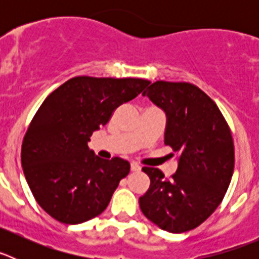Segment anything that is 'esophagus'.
<instances>
[{
  "instance_id": "esophagus-1",
  "label": "esophagus",
  "mask_w": 259,
  "mask_h": 259,
  "mask_svg": "<svg viewBox=\"0 0 259 259\" xmlns=\"http://www.w3.org/2000/svg\"><path fill=\"white\" fill-rule=\"evenodd\" d=\"M141 167L139 166L137 163H131V171H134V172H137V171H140Z\"/></svg>"
}]
</instances>
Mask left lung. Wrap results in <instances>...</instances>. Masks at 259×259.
I'll list each match as a JSON object with an SVG mask.
<instances>
[{"mask_svg":"<svg viewBox=\"0 0 259 259\" xmlns=\"http://www.w3.org/2000/svg\"><path fill=\"white\" fill-rule=\"evenodd\" d=\"M167 114L164 144L179 155L170 179L159 168L144 167L150 187L140 209L158 227L182 233L198 227L221 205L235 167L232 132L206 93L185 81L158 80L144 96Z\"/></svg>","mask_w":259,"mask_h":259,"instance_id":"8db88e82","label":"left lung"}]
</instances>
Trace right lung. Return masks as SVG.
<instances>
[{"instance_id":"1","label":"right lung","mask_w":259,"mask_h":259,"mask_svg":"<svg viewBox=\"0 0 259 259\" xmlns=\"http://www.w3.org/2000/svg\"><path fill=\"white\" fill-rule=\"evenodd\" d=\"M149 84L135 77L76 76L45 98L27 128L20 158L33 197L52 218L79 224L106 209L130 163L97 157L88 141L116 107Z\"/></svg>"}]
</instances>
